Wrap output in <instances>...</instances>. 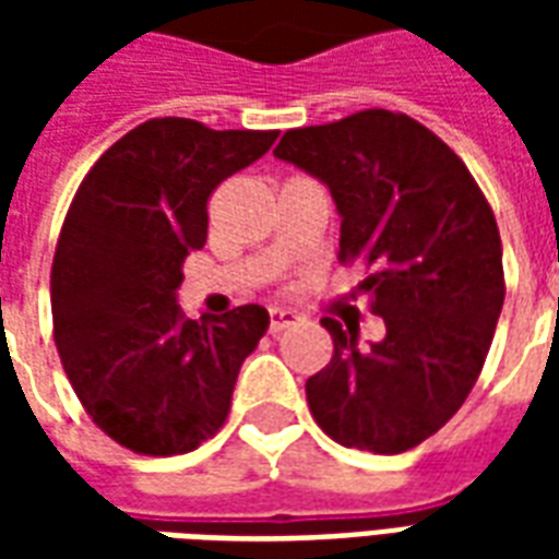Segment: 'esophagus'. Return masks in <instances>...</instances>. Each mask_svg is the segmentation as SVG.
<instances>
[{
    "instance_id": "esophagus-1",
    "label": "esophagus",
    "mask_w": 559,
    "mask_h": 559,
    "mask_svg": "<svg viewBox=\"0 0 559 559\" xmlns=\"http://www.w3.org/2000/svg\"><path fill=\"white\" fill-rule=\"evenodd\" d=\"M299 320H302V317L296 314V311H290V308H272V311H269V332L278 335L284 329L296 326Z\"/></svg>"
}]
</instances>
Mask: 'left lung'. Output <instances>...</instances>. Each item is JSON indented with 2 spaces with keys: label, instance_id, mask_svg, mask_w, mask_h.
<instances>
[{
  "label": "left lung",
  "instance_id": "1",
  "mask_svg": "<svg viewBox=\"0 0 559 559\" xmlns=\"http://www.w3.org/2000/svg\"><path fill=\"white\" fill-rule=\"evenodd\" d=\"M275 158L326 185L341 263H365L386 335L323 317L335 353L308 377L317 425L341 445L407 452L452 419L479 377L503 308V245L479 185L416 119L362 110L287 131Z\"/></svg>",
  "mask_w": 559,
  "mask_h": 559
}]
</instances>
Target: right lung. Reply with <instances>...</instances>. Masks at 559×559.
<instances>
[{
  "mask_svg": "<svg viewBox=\"0 0 559 559\" xmlns=\"http://www.w3.org/2000/svg\"><path fill=\"white\" fill-rule=\"evenodd\" d=\"M275 138L148 119L95 160L68 209L50 272L56 347L92 421L131 452L209 440L266 335L263 305L188 320L176 290L185 257L206 245L212 191Z\"/></svg>",
  "mask_w": 559,
  "mask_h": 559,
  "instance_id": "add662e5",
  "label": "right lung"
}]
</instances>
